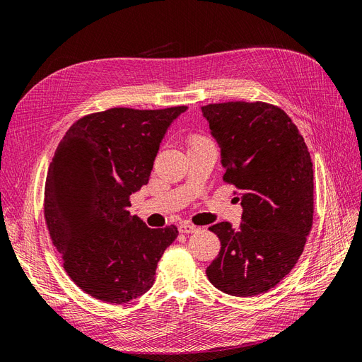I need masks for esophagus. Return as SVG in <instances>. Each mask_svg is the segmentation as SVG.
<instances>
[{"label": "esophagus", "mask_w": 362, "mask_h": 362, "mask_svg": "<svg viewBox=\"0 0 362 362\" xmlns=\"http://www.w3.org/2000/svg\"><path fill=\"white\" fill-rule=\"evenodd\" d=\"M198 229H199L198 226H194L193 223H189V222L180 225V233H184V234H193L198 231Z\"/></svg>", "instance_id": "esophagus-1"}]
</instances>
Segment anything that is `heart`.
Here are the masks:
<instances>
[{
    "mask_svg": "<svg viewBox=\"0 0 362 362\" xmlns=\"http://www.w3.org/2000/svg\"><path fill=\"white\" fill-rule=\"evenodd\" d=\"M201 140H205V139L201 137V136H192L190 137V144H194V141H201Z\"/></svg>",
    "mask_w": 362,
    "mask_h": 362,
    "instance_id": "b5f03b06",
    "label": "heart"
}]
</instances>
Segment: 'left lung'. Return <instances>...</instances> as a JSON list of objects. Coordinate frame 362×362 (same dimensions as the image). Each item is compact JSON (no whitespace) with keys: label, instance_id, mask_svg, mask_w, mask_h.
<instances>
[{"label":"left lung","instance_id":"1","mask_svg":"<svg viewBox=\"0 0 362 362\" xmlns=\"http://www.w3.org/2000/svg\"><path fill=\"white\" fill-rule=\"evenodd\" d=\"M202 115L221 148L223 180L238 189L242 223L210 226L221 252L206 267L216 288L266 293L298 262L313 226V161L288 115L266 103L208 104Z\"/></svg>","mask_w":362,"mask_h":362}]
</instances>
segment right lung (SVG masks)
I'll list each match as a JSON object with an SVG mask.
<instances>
[{"label":"right lung","instance_id":"obj_1","mask_svg":"<svg viewBox=\"0 0 362 362\" xmlns=\"http://www.w3.org/2000/svg\"><path fill=\"white\" fill-rule=\"evenodd\" d=\"M185 110L92 113L57 146L45 182V221L64 270L95 299L127 303L145 294L178 237L175 225L151 229L128 208L129 196L149 181L168 128Z\"/></svg>","mask_w":362,"mask_h":362}]
</instances>
